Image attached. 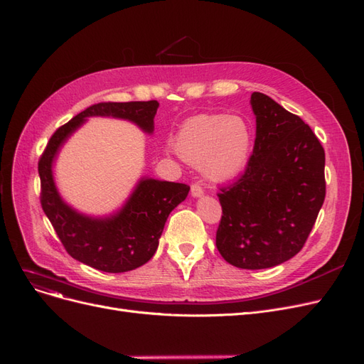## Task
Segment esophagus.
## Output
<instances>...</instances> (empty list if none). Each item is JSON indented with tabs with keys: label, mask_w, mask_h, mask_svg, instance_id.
<instances>
[{
	"label": "esophagus",
	"mask_w": 364,
	"mask_h": 364,
	"mask_svg": "<svg viewBox=\"0 0 364 364\" xmlns=\"http://www.w3.org/2000/svg\"><path fill=\"white\" fill-rule=\"evenodd\" d=\"M203 193H204V191H203V187H200L199 184H193V186H192L191 195H192L193 198H200V196H203Z\"/></svg>",
	"instance_id": "34e87169"
}]
</instances>
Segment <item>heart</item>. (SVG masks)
I'll return each instance as SVG.
<instances>
[{"label": "heart", "instance_id": "heart-1", "mask_svg": "<svg viewBox=\"0 0 364 364\" xmlns=\"http://www.w3.org/2000/svg\"><path fill=\"white\" fill-rule=\"evenodd\" d=\"M175 148L187 164L203 168L210 181H230L249 164L252 129L241 115H196L181 126Z\"/></svg>", "mask_w": 364, "mask_h": 364}]
</instances>
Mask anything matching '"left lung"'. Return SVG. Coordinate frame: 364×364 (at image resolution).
<instances>
[{
	"label": "left lung",
	"mask_w": 364,
	"mask_h": 364,
	"mask_svg": "<svg viewBox=\"0 0 364 364\" xmlns=\"http://www.w3.org/2000/svg\"><path fill=\"white\" fill-rule=\"evenodd\" d=\"M253 154L241 178L219 193L216 246L223 259L262 270L304 246L326 198V153L312 129L272 97L253 92Z\"/></svg>",
	"instance_id": "1"
}]
</instances>
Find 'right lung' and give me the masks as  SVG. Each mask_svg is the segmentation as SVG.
Masks as SVG:
<instances>
[{
    "label": "right lung",
    "instance_id": "obj_1",
    "mask_svg": "<svg viewBox=\"0 0 364 364\" xmlns=\"http://www.w3.org/2000/svg\"><path fill=\"white\" fill-rule=\"evenodd\" d=\"M157 107L156 100L92 105L53 133L40 157L43 211L70 257L96 270L124 273L150 261L171 211L187 198L191 187L141 177L118 210L107 216H90L63 199L53 178V165L63 145L90 117L126 119L153 134Z\"/></svg>",
    "mask_w": 364,
    "mask_h": 364
}]
</instances>
